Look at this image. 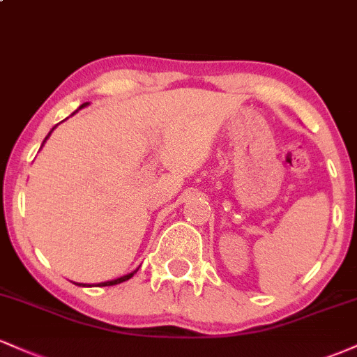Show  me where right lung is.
<instances>
[{
    "mask_svg": "<svg viewBox=\"0 0 357 357\" xmlns=\"http://www.w3.org/2000/svg\"><path fill=\"white\" fill-rule=\"evenodd\" d=\"M87 105H89V102H85V104H82V105H80V107H79V109H77V110H75V112H73V114H72V116H75V114H77V112H79V110H80V109L87 107ZM67 119H68V117H67ZM67 119H65V121H67ZM61 122H63V121H61ZM56 126H59V124H56ZM56 126H55V127H53V129L50 130V132H48V136L43 139V142H42V147L45 146V142H47V139L52 136V132H53V130H55V129H56ZM42 147H40V149H42ZM136 272H137V268H136V270H134V272L127 273V275H124V277H119V278H116V280H107V282H102V284H99V287H107V285H117V284H121V282H126V280H129V278H130V277H132V275H134V273H136ZM77 285H82V287H85V285H87V284H77ZM89 287H90V285H89Z\"/></svg>",
    "mask_w": 357,
    "mask_h": 357,
    "instance_id": "1",
    "label": "right lung"
}]
</instances>
